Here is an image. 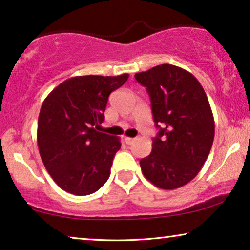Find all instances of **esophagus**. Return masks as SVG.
Returning <instances> with one entry per match:
<instances>
[{
    "instance_id": "1",
    "label": "esophagus",
    "mask_w": 250,
    "mask_h": 250,
    "mask_svg": "<svg viewBox=\"0 0 250 250\" xmlns=\"http://www.w3.org/2000/svg\"><path fill=\"white\" fill-rule=\"evenodd\" d=\"M134 141H135V139H133V138H125V142L127 143V145H132Z\"/></svg>"
}]
</instances>
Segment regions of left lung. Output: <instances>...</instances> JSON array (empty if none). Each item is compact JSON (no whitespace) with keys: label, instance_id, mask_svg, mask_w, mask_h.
<instances>
[{"label":"left lung","instance_id":"8db88e82","mask_svg":"<svg viewBox=\"0 0 250 250\" xmlns=\"http://www.w3.org/2000/svg\"><path fill=\"white\" fill-rule=\"evenodd\" d=\"M151 100L156 127L152 151L140 160L153 186L173 190L200 172L214 141L215 123L207 95L192 74L164 63L135 74Z\"/></svg>","mask_w":250,"mask_h":250}]
</instances>
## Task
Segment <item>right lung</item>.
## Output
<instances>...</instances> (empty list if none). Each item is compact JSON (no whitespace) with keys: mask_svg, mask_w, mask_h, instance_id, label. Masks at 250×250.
Here are the masks:
<instances>
[{"mask_svg":"<svg viewBox=\"0 0 250 250\" xmlns=\"http://www.w3.org/2000/svg\"><path fill=\"white\" fill-rule=\"evenodd\" d=\"M127 78L128 74L71 77L43 101L37 124L40 155L54 182L67 192L87 196L109 179L121 141L94 126L104 122L109 94Z\"/></svg>","mask_w":250,"mask_h":250,"instance_id":"right-lung-1","label":"right lung"}]
</instances>
